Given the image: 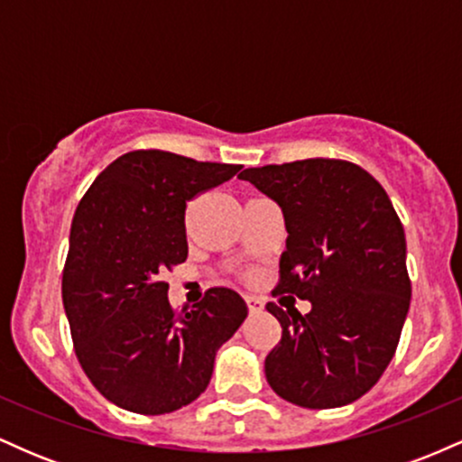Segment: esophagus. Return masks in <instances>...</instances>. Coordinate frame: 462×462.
<instances>
[{
  "mask_svg": "<svg viewBox=\"0 0 462 462\" xmlns=\"http://www.w3.org/2000/svg\"><path fill=\"white\" fill-rule=\"evenodd\" d=\"M245 304H247V310L252 312V315L263 312V309H264V301L261 298H256V295H245Z\"/></svg>",
  "mask_w": 462,
  "mask_h": 462,
  "instance_id": "34e87169",
  "label": "esophagus"
}]
</instances>
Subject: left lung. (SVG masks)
Here are the masks:
<instances>
[{"label": "left lung", "mask_w": 462, "mask_h": 462, "mask_svg": "<svg viewBox=\"0 0 462 462\" xmlns=\"http://www.w3.org/2000/svg\"><path fill=\"white\" fill-rule=\"evenodd\" d=\"M238 178L282 208L289 236L273 295L312 304L309 315L267 304L282 326L264 358L267 383L304 408L352 404L389 367L411 306L404 227L389 195L337 158L264 164Z\"/></svg>", "instance_id": "obj_1"}]
</instances>
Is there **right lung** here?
Here are the masks:
<instances>
[{"label":"right lung","instance_id":"obj_1","mask_svg":"<svg viewBox=\"0 0 462 462\" xmlns=\"http://www.w3.org/2000/svg\"><path fill=\"white\" fill-rule=\"evenodd\" d=\"M238 169L134 150L110 162L79 199L62 304L84 374L125 411L164 415L198 400L217 349L247 317L241 295L221 286L176 312L162 280L187 261V201Z\"/></svg>","mask_w":462,"mask_h":462}]
</instances>
